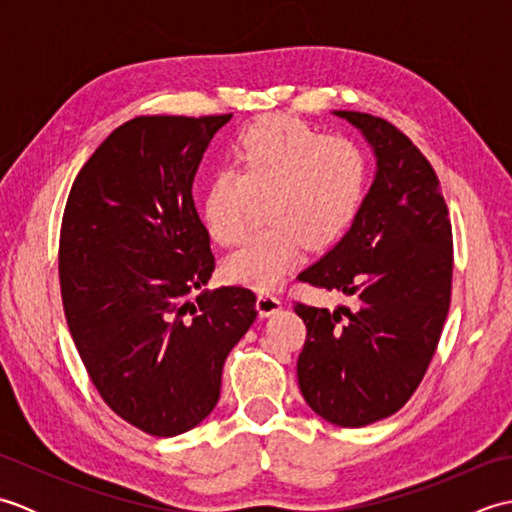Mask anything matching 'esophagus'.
Here are the masks:
<instances>
[{"label":"esophagus","mask_w":512,"mask_h":512,"mask_svg":"<svg viewBox=\"0 0 512 512\" xmlns=\"http://www.w3.org/2000/svg\"><path fill=\"white\" fill-rule=\"evenodd\" d=\"M279 308H281V301L277 295H273V292L268 290L257 292V310L262 317H270V314H275Z\"/></svg>","instance_id":"34e87169"}]
</instances>
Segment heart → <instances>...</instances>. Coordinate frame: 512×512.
Here are the masks:
<instances>
[{"instance_id":"1","label":"heart","mask_w":512,"mask_h":512,"mask_svg":"<svg viewBox=\"0 0 512 512\" xmlns=\"http://www.w3.org/2000/svg\"><path fill=\"white\" fill-rule=\"evenodd\" d=\"M367 158L347 138H325L299 118L277 116L248 127L228 171L204 193V224L217 244L244 237L255 200L268 220L226 257L224 277L250 288H273L301 248L339 239L361 209Z\"/></svg>"}]
</instances>
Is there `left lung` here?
Instances as JSON below:
<instances>
[{"instance_id": "8db88e82", "label": "left lung", "mask_w": 512, "mask_h": 512, "mask_svg": "<svg viewBox=\"0 0 512 512\" xmlns=\"http://www.w3.org/2000/svg\"><path fill=\"white\" fill-rule=\"evenodd\" d=\"M336 114L372 143L378 171L350 231L297 277L352 299L334 312L295 301L308 330L297 378L314 413L354 429L394 416L427 374L449 314L453 235L422 151L385 118Z\"/></svg>"}]
</instances>
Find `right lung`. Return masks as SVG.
I'll list each match as a JSON object with an SVG mask.
<instances>
[{"label":"right lung","instance_id":"1","mask_svg":"<svg viewBox=\"0 0 512 512\" xmlns=\"http://www.w3.org/2000/svg\"><path fill=\"white\" fill-rule=\"evenodd\" d=\"M228 121L132 118L85 162L65 202V321L105 405L149 436H178L209 416L226 356L257 317L248 288L198 295L215 257L191 189Z\"/></svg>","mask_w":512,"mask_h":512}]
</instances>
